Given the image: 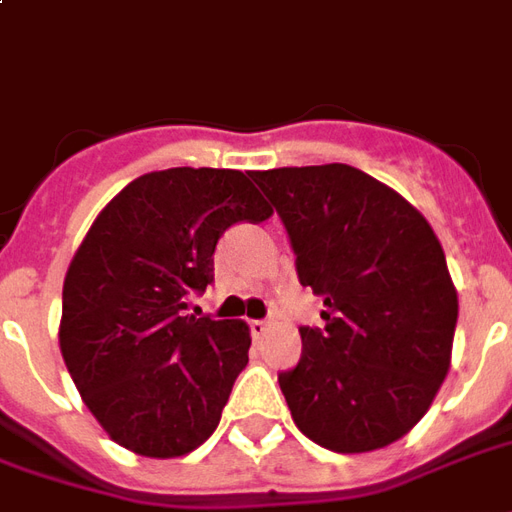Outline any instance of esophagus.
Returning <instances> with one entry per match:
<instances>
[{"instance_id": "obj_1", "label": "esophagus", "mask_w": 512, "mask_h": 512, "mask_svg": "<svg viewBox=\"0 0 512 512\" xmlns=\"http://www.w3.org/2000/svg\"><path fill=\"white\" fill-rule=\"evenodd\" d=\"M249 331H252L255 339H263V336L268 333V323L266 320H249Z\"/></svg>"}]
</instances>
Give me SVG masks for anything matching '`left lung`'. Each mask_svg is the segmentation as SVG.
<instances>
[{
    "label": "left lung",
    "instance_id": "left-lung-1",
    "mask_svg": "<svg viewBox=\"0 0 512 512\" xmlns=\"http://www.w3.org/2000/svg\"><path fill=\"white\" fill-rule=\"evenodd\" d=\"M285 222L323 328L279 374L298 429L336 453L385 448L429 412L450 369L458 295L418 208L369 173L331 162L252 170Z\"/></svg>",
    "mask_w": 512,
    "mask_h": 512
}]
</instances>
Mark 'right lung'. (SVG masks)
<instances>
[{
    "instance_id": "1",
    "label": "right lung",
    "mask_w": 512,
    "mask_h": 512,
    "mask_svg": "<svg viewBox=\"0 0 512 512\" xmlns=\"http://www.w3.org/2000/svg\"><path fill=\"white\" fill-rule=\"evenodd\" d=\"M271 214L249 173L168 168L130 181L94 219L64 276L59 347L121 448L176 458L214 434L252 336L244 320L184 309L214 282L227 227Z\"/></svg>"
}]
</instances>
